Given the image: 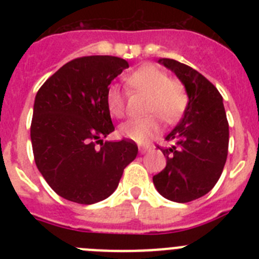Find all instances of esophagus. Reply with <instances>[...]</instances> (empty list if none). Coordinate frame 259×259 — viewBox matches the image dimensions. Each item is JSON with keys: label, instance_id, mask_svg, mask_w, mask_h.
Returning <instances> with one entry per match:
<instances>
[{"label": "esophagus", "instance_id": "obj_1", "mask_svg": "<svg viewBox=\"0 0 259 259\" xmlns=\"http://www.w3.org/2000/svg\"><path fill=\"white\" fill-rule=\"evenodd\" d=\"M150 149H152L150 146H140V148H139V152H140V154H145V153L149 152Z\"/></svg>", "mask_w": 259, "mask_h": 259}]
</instances>
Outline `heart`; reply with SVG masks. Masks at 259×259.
I'll return each mask as SVG.
<instances>
[{"mask_svg":"<svg viewBox=\"0 0 259 259\" xmlns=\"http://www.w3.org/2000/svg\"><path fill=\"white\" fill-rule=\"evenodd\" d=\"M130 88L148 96L145 114H153L143 119H128L119 127L123 137L137 144H145L161 130L158 118L164 123L178 122L188 106L187 89L178 80H171L161 68L144 65L127 76ZM106 105L110 114L120 118L124 114V95L118 85H110L106 91Z\"/></svg>","mask_w":259,"mask_h":259,"instance_id":"b5f03b06","label":"heart"}]
</instances>
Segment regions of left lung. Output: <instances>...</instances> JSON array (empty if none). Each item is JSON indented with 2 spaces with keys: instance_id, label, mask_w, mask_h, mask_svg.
<instances>
[{
  "instance_id": "8db88e82",
  "label": "left lung",
  "mask_w": 259,
  "mask_h": 259,
  "mask_svg": "<svg viewBox=\"0 0 259 259\" xmlns=\"http://www.w3.org/2000/svg\"><path fill=\"white\" fill-rule=\"evenodd\" d=\"M188 93V106L163 148L166 167L153 176L161 196L174 202H189L212 189L223 171L228 153V122L223 98L209 80L175 59L161 58Z\"/></svg>"
}]
</instances>
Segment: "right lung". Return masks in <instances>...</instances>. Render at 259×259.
<instances>
[{"label": "right lung", "mask_w": 259, "mask_h": 259, "mask_svg": "<svg viewBox=\"0 0 259 259\" xmlns=\"http://www.w3.org/2000/svg\"><path fill=\"white\" fill-rule=\"evenodd\" d=\"M124 68L128 62L118 57H81L62 66L36 95L31 123L36 166L66 200L81 205L105 200L136 158L134 141L104 144L114 131L106 91Z\"/></svg>", "instance_id": "obj_1"}]
</instances>
